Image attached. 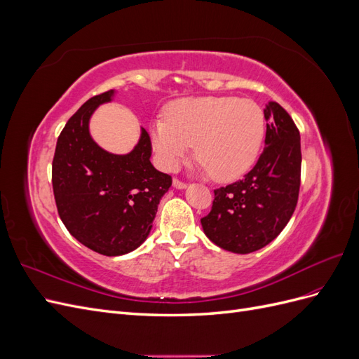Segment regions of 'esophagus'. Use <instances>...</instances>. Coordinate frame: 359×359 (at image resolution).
<instances>
[{
	"mask_svg": "<svg viewBox=\"0 0 359 359\" xmlns=\"http://www.w3.org/2000/svg\"><path fill=\"white\" fill-rule=\"evenodd\" d=\"M172 184H173V187H175V189H186L187 187V182H184V181L178 180V178H173Z\"/></svg>",
	"mask_w": 359,
	"mask_h": 359,
	"instance_id": "obj_1",
	"label": "esophagus"
}]
</instances>
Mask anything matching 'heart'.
I'll return each mask as SVG.
<instances>
[{
    "label": "heart",
    "mask_w": 359,
    "mask_h": 359,
    "mask_svg": "<svg viewBox=\"0 0 359 359\" xmlns=\"http://www.w3.org/2000/svg\"><path fill=\"white\" fill-rule=\"evenodd\" d=\"M168 121L157 119L151 140L158 163L175 169L196 144V157L219 182L241 178L253 168L265 136L260 106L236 97H194L169 104Z\"/></svg>",
    "instance_id": "heart-1"
}]
</instances>
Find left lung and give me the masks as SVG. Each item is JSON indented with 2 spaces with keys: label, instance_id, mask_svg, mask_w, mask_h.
<instances>
[{
  "label": "left lung",
  "instance_id": "left-lung-1",
  "mask_svg": "<svg viewBox=\"0 0 359 359\" xmlns=\"http://www.w3.org/2000/svg\"><path fill=\"white\" fill-rule=\"evenodd\" d=\"M265 148L247 175L214 190L212 208L201 219L205 235L227 252L247 255L269 244L297 208L301 184L299 130L276 102L264 111Z\"/></svg>",
  "mask_w": 359,
  "mask_h": 359
}]
</instances>
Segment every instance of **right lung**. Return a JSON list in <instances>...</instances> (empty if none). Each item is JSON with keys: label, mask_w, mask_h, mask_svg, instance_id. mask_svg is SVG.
<instances>
[{"label": "right lung", "mask_w": 359, "mask_h": 359, "mask_svg": "<svg viewBox=\"0 0 359 359\" xmlns=\"http://www.w3.org/2000/svg\"><path fill=\"white\" fill-rule=\"evenodd\" d=\"M112 95L109 90L91 97L62 128L52 161V187L61 220L76 240L100 255L121 256L147 240L172 177L151 165L153 147L145 128L126 156L94 142L90 116Z\"/></svg>", "instance_id": "add662e5"}]
</instances>
